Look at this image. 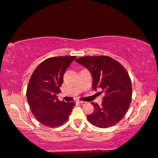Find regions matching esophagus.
I'll return each mask as SVG.
<instances>
[{"label":"esophagus","instance_id":"obj_1","mask_svg":"<svg viewBox=\"0 0 158 158\" xmlns=\"http://www.w3.org/2000/svg\"><path fill=\"white\" fill-rule=\"evenodd\" d=\"M78 103L81 104V105H85L86 102L85 101H78Z\"/></svg>","mask_w":158,"mask_h":158}]
</instances>
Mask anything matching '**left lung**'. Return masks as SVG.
Wrapping results in <instances>:
<instances>
[{"label": "left lung", "instance_id": "1", "mask_svg": "<svg viewBox=\"0 0 158 158\" xmlns=\"http://www.w3.org/2000/svg\"><path fill=\"white\" fill-rule=\"evenodd\" d=\"M76 61L88 69L93 77V88L104 93L101 106L92 102L94 111L87 115L90 124L106 128L118 123L127 113L132 99V85L127 70L108 56L83 57Z\"/></svg>", "mask_w": 158, "mask_h": 158}]
</instances>
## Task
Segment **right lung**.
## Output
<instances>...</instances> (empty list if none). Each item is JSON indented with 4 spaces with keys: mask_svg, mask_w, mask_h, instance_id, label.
<instances>
[{
    "mask_svg": "<svg viewBox=\"0 0 158 158\" xmlns=\"http://www.w3.org/2000/svg\"><path fill=\"white\" fill-rule=\"evenodd\" d=\"M76 56L47 59L34 70L27 88L26 96L31 113L41 124L55 127L64 124L74 102L58 99L63 76Z\"/></svg>",
    "mask_w": 158,
    "mask_h": 158,
    "instance_id": "right-lung-1",
    "label": "right lung"
}]
</instances>
